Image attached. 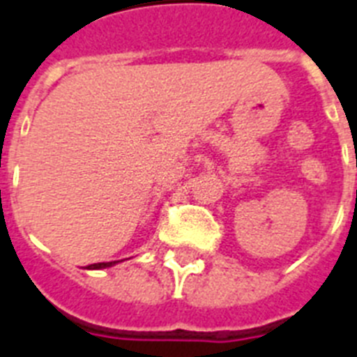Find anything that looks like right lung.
Here are the masks:
<instances>
[{
    "mask_svg": "<svg viewBox=\"0 0 357 357\" xmlns=\"http://www.w3.org/2000/svg\"><path fill=\"white\" fill-rule=\"evenodd\" d=\"M117 264V260H113V262H98V264H89L88 269H104V268H112V266H115Z\"/></svg>",
    "mask_w": 357,
    "mask_h": 357,
    "instance_id": "1",
    "label": "right lung"
}]
</instances>
